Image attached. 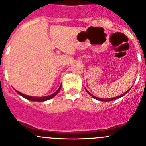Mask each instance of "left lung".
<instances>
[{
	"label": "left lung",
	"instance_id": "obj_1",
	"mask_svg": "<svg viewBox=\"0 0 146 146\" xmlns=\"http://www.w3.org/2000/svg\"><path fill=\"white\" fill-rule=\"evenodd\" d=\"M85 89H86V91H87L88 94L89 95H90V96H92L93 98H94V99H97V100H99V101H102V102H110V101H113V100H115V99H118V98H121V97H122V96H124V95H125V94H126V93L128 92V91H129V90H130V89H131V88H129V90H128V91H126V92L123 93V94H121V95H120V96H116V97H113V98H108V99H102V98L96 97V96H93L92 94H91V93L89 92V91H88L87 89H86V88H85Z\"/></svg>",
	"mask_w": 146,
	"mask_h": 146
}]
</instances>
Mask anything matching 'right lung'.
Here are the masks:
<instances>
[{
	"instance_id": "add662e5",
	"label": "right lung",
	"mask_w": 146,
	"mask_h": 146,
	"mask_svg": "<svg viewBox=\"0 0 146 146\" xmlns=\"http://www.w3.org/2000/svg\"><path fill=\"white\" fill-rule=\"evenodd\" d=\"M60 88H61V85L60 86V87L58 88V89L57 91H55V93H53L52 94H51V95H49V96H28V95H25V94H22V93L19 92V91H17V93L18 94H20V96H22L23 97L25 98L26 99H28V100H30V101H33V102H44V101H47V100H49V99H52V98H53L54 96H55L56 95L58 94V93L60 91Z\"/></svg>"
}]
</instances>
